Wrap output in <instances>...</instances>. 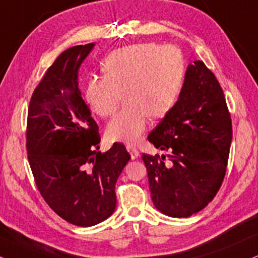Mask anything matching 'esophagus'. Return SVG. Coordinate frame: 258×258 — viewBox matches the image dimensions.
<instances>
[{"label":"esophagus","instance_id":"34e87169","mask_svg":"<svg viewBox=\"0 0 258 258\" xmlns=\"http://www.w3.org/2000/svg\"><path fill=\"white\" fill-rule=\"evenodd\" d=\"M126 149H128V152L130 153V157H132V159H138L140 157L139 149L136 148L135 146L128 145V146H126Z\"/></svg>","mask_w":258,"mask_h":258}]
</instances>
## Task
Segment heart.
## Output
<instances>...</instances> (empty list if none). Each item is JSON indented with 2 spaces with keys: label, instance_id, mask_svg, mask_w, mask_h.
Returning <instances> with one entry per match:
<instances>
[{
  "label": "heart",
  "instance_id": "1",
  "mask_svg": "<svg viewBox=\"0 0 258 258\" xmlns=\"http://www.w3.org/2000/svg\"><path fill=\"white\" fill-rule=\"evenodd\" d=\"M104 76H92L85 97L98 116H112L120 100L125 106L111 120L106 138L136 144L149 117L163 118L176 104L184 79V61L176 46L138 44L111 52L103 63Z\"/></svg>",
  "mask_w": 258,
  "mask_h": 258
}]
</instances>
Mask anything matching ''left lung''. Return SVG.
<instances>
[{"mask_svg": "<svg viewBox=\"0 0 258 258\" xmlns=\"http://www.w3.org/2000/svg\"><path fill=\"white\" fill-rule=\"evenodd\" d=\"M232 120L224 92L202 61L187 67L179 99L151 134L165 155L142 154L155 208L168 217L202 211L224 182Z\"/></svg>", "mask_w": 258, "mask_h": 258, "instance_id": "1", "label": "left lung"}]
</instances>
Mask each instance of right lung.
Returning <instances> with one entry per match:
<instances>
[{"mask_svg":"<svg viewBox=\"0 0 258 258\" xmlns=\"http://www.w3.org/2000/svg\"><path fill=\"white\" fill-rule=\"evenodd\" d=\"M93 46L69 47L57 57L32 94L26 124L28 163L41 197L82 227L114 212V186L130 159L120 142L100 153L99 126L79 91V67Z\"/></svg>","mask_w":258,"mask_h":258,"instance_id":"right-lung-1","label":"right lung"}]
</instances>
